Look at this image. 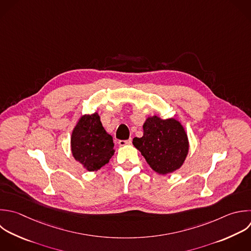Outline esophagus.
<instances>
[{
    "instance_id": "34e87169",
    "label": "esophagus",
    "mask_w": 251,
    "mask_h": 251,
    "mask_svg": "<svg viewBox=\"0 0 251 251\" xmlns=\"http://www.w3.org/2000/svg\"><path fill=\"white\" fill-rule=\"evenodd\" d=\"M131 138H129V139H127V140H120L119 141V145L120 146H126V145H129V144H131Z\"/></svg>"
}]
</instances>
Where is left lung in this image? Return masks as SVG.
<instances>
[{"instance_id":"1","label":"left lung","mask_w":251,"mask_h":251,"mask_svg":"<svg viewBox=\"0 0 251 251\" xmlns=\"http://www.w3.org/2000/svg\"><path fill=\"white\" fill-rule=\"evenodd\" d=\"M142 127V137H134L132 143L152 170L168 175L180 169L189 151L188 136L181 123L154 115L145 120Z\"/></svg>"}]
</instances>
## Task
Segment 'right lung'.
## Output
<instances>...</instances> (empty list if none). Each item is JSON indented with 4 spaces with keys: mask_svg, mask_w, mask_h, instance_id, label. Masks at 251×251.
I'll return each instance as SVG.
<instances>
[{
    "mask_svg": "<svg viewBox=\"0 0 251 251\" xmlns=\"http://www.w3.org/2000/svg\"><path fill=\"white\" fill-rule=\"evenodd\" d=\"M71 150L75 161L88 172H96L109 163L115 153L113 137L102 126L98 112L77 120L71 136Z\"/></svg>",
    "mask_w": 251,
    "mask_h": 251,
    "instance_id": "obj_1",
    "label": "right lung"
}]
</instances>
